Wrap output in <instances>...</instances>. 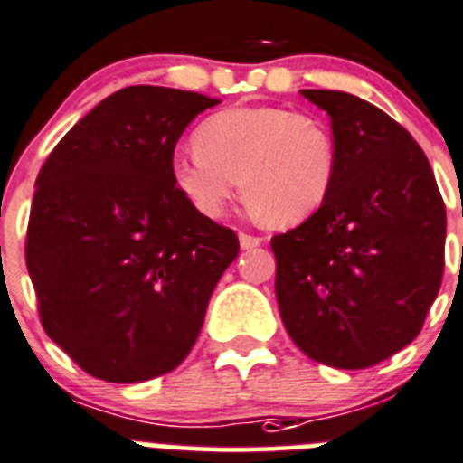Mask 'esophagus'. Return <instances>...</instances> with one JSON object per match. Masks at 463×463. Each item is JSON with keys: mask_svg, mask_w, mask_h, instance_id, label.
<instances>
[{"mask_svg": "<svg viewBox=\"0 0 463 463\" xmlns=\"http://www.w3.org/2000/svg\"><path fill=\"white\" fill-rule=\"evenodd\" d=\"M262 244V237L249 235V232H240V246L241 249H255V246Z\"/></svg>", "mask_w": 463, "mask_h": 463, "instance_id": "1", "label": "esophagus"}]
</instances>
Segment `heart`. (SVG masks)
I'll list each match as a JSON object with an SVG mask.
<instances>
[{
	"label": "heart",
	"instance_id": "b5f03b06",
	"mask_svg": "<svg viewBox=\"0 0 463 463\" xmlns=\"http://www.w3.org/2000/svg\"><path fill=\"white\" fill-rule=\"evenodd\" d=\"M194 142L196 149L174 156L172 178L203 217H223L237 178L250 210L278 226L312 217L335 187L332 136L289 108H226L201 124Z\"/></svg>",
	"mask_w": 463,
	"mask_h": 463
}]
</instances>
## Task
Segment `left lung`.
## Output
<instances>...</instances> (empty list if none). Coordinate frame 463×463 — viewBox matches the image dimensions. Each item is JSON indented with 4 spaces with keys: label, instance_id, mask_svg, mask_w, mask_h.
Masks as SVG:
<instances>
[{
    "label": "left lung",
    "instance_id": "1",
    "mask_svg": "<svg viewBox=\"0 0 463 463\" xmlns=\"http://www.w3.org/2000/svg\"><path fill=\"white\" fill-rule=\"evenodd\" d=\"M330 115L336 178L326 203L271 237L276 298L300 351L366 369L419 336L439 294L446 205L414 137L373 103L300 90Z\"/></svg>",
    "mask_w": 463,
    "mask_h": 463
}]
</instances>
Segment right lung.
<instances>
[{"mask_svg": "<svg viewBox=\"0 0 463 463\" xmlns=\"http://www.w3.org/2000/svg\"><path fill=\"white\" fill-rule=\"evenodd\" d=\"M214 103L124 88L40 169L24 246L40 323L94 378L142 383L176 369L237 258L235 231L192 208L172 178L178 137Z\"/></svg>", "mask_w": 463, "mask_h": 463, "instance_id": "add662e5", "label": "right lung"}]
</instances>
